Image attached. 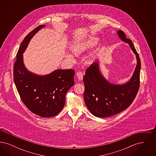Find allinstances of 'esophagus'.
<instances>
[{
	"label": "esophagus",
	"mask_w": 156,
	"mask_h": 156,
	"mask_svg": "<svg viewBox=\"0 0 156 156\" xmlns=\"http://www.w3.org/2000/svg\"><path fill=\"white\" fill-rule=\"evenodd\" d=\"M76 76H77V78H78V80H80V81H82V79H83V74H82V72H80V71L76 73Z\"/></svg>",
	"instance_id": "obj_1"
}]
</instances>
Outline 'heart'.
<instances>
[{
    "label": "heart",
    "mask_w": 156,
    "mask_h": 156,
    "mask_svg": "<svg viewBox=\"0 0 156 156\" xmlns=\"http://www.w3.org/2000/svg\"><path fill=\"white\" fill-rule=\"evenodd\" d=\"M97 38L94 37H90L88 38V39H86L85 40H83L82 41L79 42L77 44L75 45L73 47V51L75 53H80L83 51L85 49H86L87 47L89 46L93 45L97 43ZM67 57L69 59H74L73 56L71 54H68Z\"/></svg>",
    "instance_id": "heart-1"
}]
</instances>
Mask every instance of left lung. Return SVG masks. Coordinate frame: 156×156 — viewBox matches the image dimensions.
<instances>
[{"instance_id": "1", "label": "left lung", "mask_w": 156, "mask_h": 156, "mask_svg": "<svg viewBox=\"0 0 156 156\" xmlns=\"http://www.w3.org/2000/svg\"><path fill=\"white\" fill-rule=\"evenodd\" d=\"M123 41L129 44L136 55L137 65L130 80L124 84L108 81L99 70V60L92 64L85 71L83 98L90 112L96 117L106 118L126 109L136 96L140 85V59L132 41L126 37L122 30L117 31Z\"/></svg>"}]
</instances>
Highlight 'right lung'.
I'll return each instance as SVG.
<instances>
[{
	"mask_svg": "<svg viewBox=\"0 0 156 156\" xmlns=\"http://www.w3.org/2000/svg\"><path fill=\"white\" fill-rule=\"evenodd\" d=\"M45 26H38L24 38L16 55L13 78L23 104L30 111L42 118H50L64 108L67 91L74 85L75 71L57 69L49 74L39 75L25 67L23 54L31 38Z\"/></svg>",
	"mask_w": 156,
	"mask_h": 156,
	"instance_id": "add662e5",
	"label": "right lung"
}]
</instances>
